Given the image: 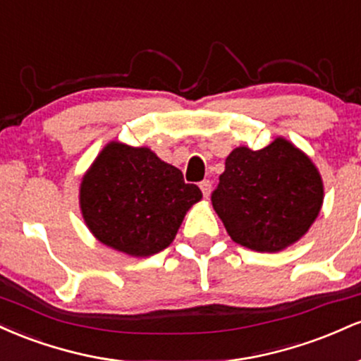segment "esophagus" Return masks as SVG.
<instances>
[{"label": "esophagus", "instance_id": "34e87169", "mask_svg": "<svg viewBox=\"0 0 361 361\" xmlns=\"http://www.w3.org/2000/svg\"><path fill=\"white\" fill-rule=\"evenodd\" d=\"M198 186H200V190H202V193H204V197L209 198L210 190H212V185H210V181L209 180H204Z\"/></svg>", "mask_w": 361, "mask_h": 361}]
</instances>
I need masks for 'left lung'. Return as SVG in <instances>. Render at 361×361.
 <instances>
[{
    "mask_svg": "<svg viewBox=\"0 0 361 361\" xmlns=\"http://www.w3.org/2000/svg\"><path fill=\"white\" fill-rule=\"evenodd\" d=\"M322 200L317 168L283 137L259 151L235 147L212 193L231 239L258 252H276L299 241L317 219Z\"/></svg>",
    "mask_w": 361,
    "mask_h": 361,
    "instance_id": "1",
    "label": "left lung"
}]
</instances>
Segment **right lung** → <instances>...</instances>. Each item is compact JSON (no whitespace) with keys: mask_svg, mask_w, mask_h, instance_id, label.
I'll return each instance as SVG.
<instances>
[{"mask_svg":"<svg viewBox=\"0 0 361 361\" xmlns=\"http://www.w3.org/2000/svg\"><path fill=\"white\" fill-rule=\"evenodd\" d=\"M202 198L197 185L149 147L109 142L82 176L80 207L105 246L146 258L173 243L185 214Z\"/></svg>","mask_w":361,"mask_h":361,"instance_id":"right-lung-1","label":"right lung"}]
</instances>
